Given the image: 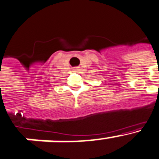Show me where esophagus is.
<instances>
[{
  "label": "esophagus",
  "instance_id": "34e87169",
  "mask_svg": "<svg viewBox=\"0 0 159 159\" xmlns=\"http://www.w3.org/2000/svg\"><path fill=\"white\" fill-rule=\"evenodd\" d=\"M79 70V67H74V68H73V71H74V72H78Z\"/></svg>",
  "mask_w": 159,
  "mask_h": 159
}]
</instances>
